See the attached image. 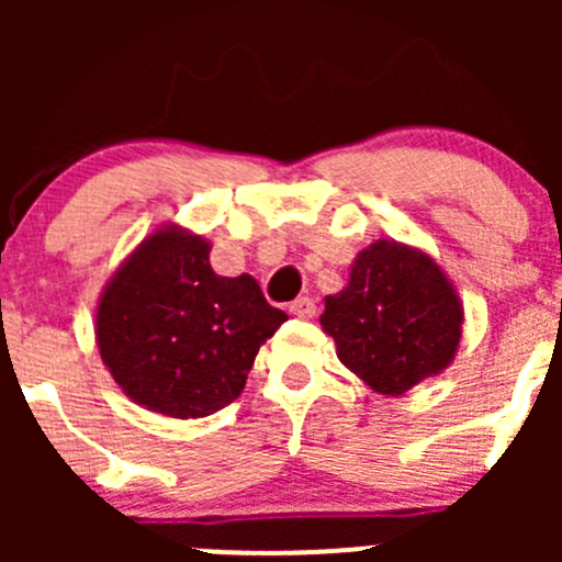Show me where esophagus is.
Masks as SVG:
<instances>
[{
	"label": "esophagus",
	"instance_id": "obj_1",
	"mask_svg": "<svg viewBox=\"0 0 562 562\" xmlns=\"http://www.w3.org/2000/svg\"><path fill=\"white\" fill-rule=\"evenodd\" d=\"M291 315H296V317H315V313H317V304H315V299H310V296H299L296 302H291Z\"/></svg>",
	"mask_w": 562,
	"mask_h": 562
}]
</instances>
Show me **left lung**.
I'll list each match as a JSON object with an SVG mask.
<instances>
[{"label":"left lung","mask_w":562,"mask_h":562,"mask_svg":"<svg viewBox=\"0 0 562 562\" xmlns=\"http://www.w3.org/2000/svg\"><path fill=\"white\" fill-rule=\"evenodd\" d=\"M321 323L367 386L405 394L454 359L462 304L432 258L378 241L356 258L348 288L326 299Z\"/></svg>","instance_id":"1"}]
</instances>
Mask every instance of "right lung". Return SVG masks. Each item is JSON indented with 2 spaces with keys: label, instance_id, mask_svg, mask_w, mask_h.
Masks as SVG:
<instances>
[{
  "label": "right lung",
  "instance_id": "obj_1",
  "mask_svg": "<svg viewBox=\"0 0 562 562\" xmlns=\"http://www.w3.org/2000/svg\"><path fill=\"white\" fill-rule=\"evenodd\" d=\"M209 249L201 236L157 231L100 299L98 345L113 381L173 418L231 405L260 345L288 321L249 274H214Z\"/></svg>",
  "mask_w": 562,
  "mask_h": 562
}]
</instances>
